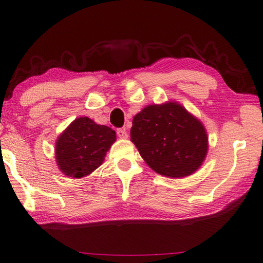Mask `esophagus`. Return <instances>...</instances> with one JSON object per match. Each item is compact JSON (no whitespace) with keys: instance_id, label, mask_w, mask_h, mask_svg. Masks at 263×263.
Wrapping results in <instances>:
<instances>
[{"instance_id":"1","label":"esophagus","mask_w":263,"mask_h":263,"mask_svg":"<svg viewBox=\"0 0 263 263\" xmlns=\"http://www.w3.org/2000/svg\"><path fill=\"white\" fill-rule=\"evenodd\" d=\"M117 134H118V136L120 137V139H122V140H126L127 137H128V134H127L126 129H124V128H120V129H118V130H117Z\"/></svg>"}]
</instances>
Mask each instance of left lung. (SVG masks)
I'll return each instance as SVG.
<instances>
[{"label": "left lung", "mask_w": 263, "mask_h": 263, "mask_svg": "<svg viewBox=\"0 0 263 263\" xmlns=\"http://www.w3.org/2000/svg\"><path fill=\"white\" fill-rule=\"evenodd\" d=\"M130 141L150 168L168 178L191 176L208 153L204 126L177 101L149 105L137 113Z\"/></svg>", "instance_id": "obj_1"}]
</instances>
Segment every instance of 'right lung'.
<instances>
[{
    "label": "right lung",
    "mask_w": 263,
    "mask_h": 263,
    "mask_svg": "<svg viewBox=\"0 0 263 263\" xmlns=\"http://www.w3.org/2000/svg\"><path fill=\"white\" fill-rule=\"evenodd\" d=\"M117 135L113 129L81 117L73 120L55 144V158L63 174L71 178L89 176L104 162Z\"/></svg>",
    "instance_id": "obj_1"
}]
</instances>
